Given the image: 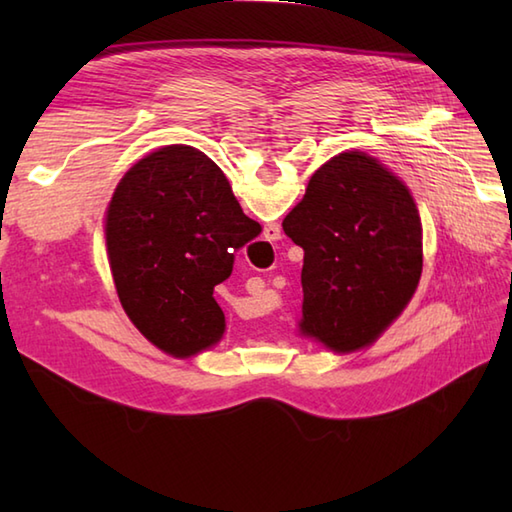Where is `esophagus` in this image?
Masks as SVG:
<instances>
[{
  "label": "esophagus",
  "instance_id": "obj_1",
  "mask_svg": "<svg viewBox=\"0 0 512 512\" xmlns=\"http://www.w3.org/2000/svg\"><path fill=\"white\" fill-rule=\"evenodd\" d=\"M264 235H266L268 242H277V239H281V228L275 226V224H270V226L264 228Z\"/></svg>",
  "mask_w": 512,
  "mask_h": 512
}]
</instances>
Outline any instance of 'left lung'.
Masks as SVG:
<instances>
[{
    "label": "left lung",
    "instance_id": "8db88e82",
    "mask_svg": "<svg viewBox=\"0 0 512 512\" xmlns=\"http://www.w3.org/2000/svg\"><path fill=\"white\" fill-rule=\"evenodd\" d=\"M284 233L303 248L299 330L334 352L372 343L418 288V206L402 180L361 151L312 173Z\"/></svg>",
    "mask_w": 512,
    "mask_h": 512
}]
</instances>
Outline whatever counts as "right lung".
<instances>
[{"label":"right lung","instance_id":"1","mask_svg":"<svg viewBox=\"0 0 512 512\" xmlns=\"http://www.w3.org/2000/svg\"><path fill=\"white\" fill-rule=\"evenodd\" d=\"M262 233L244 215L222 169L189 145L138 160L107 206L105 244L127 317L176 356L198 354L224 334L213 288L231 277L235 253Z\"/></svg>","mask_w":512,"mask_h":512}]
</instances>
